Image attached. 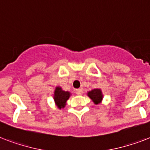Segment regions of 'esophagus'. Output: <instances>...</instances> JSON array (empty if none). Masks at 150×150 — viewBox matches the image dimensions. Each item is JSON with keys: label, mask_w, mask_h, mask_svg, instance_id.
Wrapping results in <instances>:
<instances>
[{"label": "esophagus", "mask_w": 150, "mask_h": 150, "mask_svg": "<svg viewBox=\"0 0 150 150\" xmlns=\"http://www.w3.org/2000/svg\"><path fill=\"white\" fill-rule=\"evenodd\" d=\"M75 93L77 95H81L82 94V90L81 88H78V89L75 90Z\"/></svg>", "instance_id": "1"}]
</instances>
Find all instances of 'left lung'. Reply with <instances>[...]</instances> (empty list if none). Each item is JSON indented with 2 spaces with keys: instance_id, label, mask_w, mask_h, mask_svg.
Returning <instances> with one entry per match:
<instances>
[{
  "instance_id": "8db88e82",
  "label": "left lung",
  "mask_w": 150,
  "mask_h": 150,
  "mask_svg": "<svg viewBox=\"0 0 150 150\" xmlns=\"http://www.w3.org/2000/svg\"><path fill=\"white\" fill-rule=\"evenodd\" d=\"M88 96L93 102L95 104H98L101 103L103 99V95L100 89H93L91 92H88Z\"/></svg>"
}]
</instances>
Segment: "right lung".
<instances>
[{
	"label": "right lung",
	"mask_w": 150,
	"mask_h": 150,
	"mask_svg": "<svg viewBox=\"0 0 150 150\" xmlns=\"http://www.w3.org/2000/svg\"><path fill=\"white\" fill-rule=\"evenodd\" d=\"M69 97H70V92H64L60 87H57L55 88L54 99L57 106L59 109L64 108V105H65V103H66L67 100L69 98Z\"/></svg>",
	"instance_id": "1"
}]
</instances>
